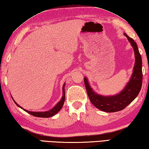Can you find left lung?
Listing matches in <instances>:
<instances>
[{
	"mask_svg": "<svg viewBox=\"0 0 149 149\" xmlns=\"http://www.w3.org/2000/svg\"><path fill=\"white\" fill-rule=\"evenodd\" d=\"M132 46L134 52L135 63L132 74L129 82L121 91L113 95H102L95 92L90 87L88 79L84 77V84L90 101L94 105L101 111L115 112L120 111L135 100L140 92L142 86V59L138 47L133 39L124 33Z\"/></svg>",
	"mask_w": 149,
	"mask_h": 149,
	"instance_id": "left-lung-1",
	"label": "left lung"
}]
</instances>
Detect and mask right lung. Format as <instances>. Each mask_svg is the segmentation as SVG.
<instances>
[{
  "mask_svg": "<svg viewBox=\"0 0 149 149\" xmlns=\"http://www.w3.org/2000/svg\"><path fill=\"white\" fill-rule=\"evenodd\" d=\"M65 83L63 84V96H62V98H61V100L56 104V105L52 108V109H50L49 110H48V111H45V112L29 111V110L24 109L22 107H21L20 105H19V104H17L16 102L13 100V98L12 99H13V100L14 101V103H15L17 106L20 107V109L24 110L25 112H28V113H30V114L33 116H36V117H39V118H49V117H52V116H53L56 114V113L57 112H59L61 110V109H62V107H63V104H64V103H65Z\"/></svg>",
  "mask_w": 149,
  "mask_h": 149,
  "instance_id": "1",
  "label": "right lung"
}]
</instances>
